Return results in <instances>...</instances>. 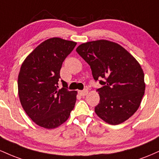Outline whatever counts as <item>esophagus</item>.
Here are the masks:
<instances>
[{
  "label": "esophagus",
  "instance_id": "1",
  "mask_svg": "<svg viewBox=\"0 0 159 159\" xmlns=\"http://www.w3.org/2000/svg\"><path fill=\"white\" fill-rule=\"evenodd\" d=\"M78 93L81 95V96H84L88 93V90H79L78 91Z\"/></svg>",
  "mask_w": 159,
  "mask_h": 159
}]
</instances>
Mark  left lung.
I'll return each mask as SVG.
<instances>
[{
    "label": "left lung",
    "mask_w": 159,
    "mask_h": 159,
    "mask_svg": "<svg viewBox=\"0 0 159 159\" xmlns=\"http://www.w3.org/2000/svg\"><path fill=\"white\" fill-rule=\"evenodd\" d=\"M76 52L90 65L99 103L96 114L108 124L117 125L132 116L145 91L144 74L135 58L121 45L102 39L80 45Z\"/></svg>",
    "instance_id": "obj_1"
}]
</instances>
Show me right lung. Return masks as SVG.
<instances>
[{"label": "right lung", "mask_w": 159, "mask_h": 159, "mask_svg": "<svg viewBox=\"0 0 159 159\" xmlns=\"http://www.w3.org/2000/svg\"><path fill=\"white\" fill-rule=\"evenodd\" d=\"M77 43L61 38L48 39L38 45L27 57L18 78L21 106L36 125L54 129L68 120L76 102L77 91L68 90L61 80L63 62Z\"/></svg>", "instance_id": "1"}]
</instances>
